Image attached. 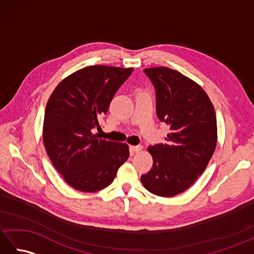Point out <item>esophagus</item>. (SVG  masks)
Listing matches in <instances>:
<instances>
[{"mask_svg":"<svg viewBox=\"0 0 254 254\" xmlns=\"http://www.w3.org/2000/svg\"><path fill=\"white\" fill-rule=\"evenodd\" d=\"M132 149H133V152L139 153L143 149V146H142V145H135V146H132Z\"/></svg>","mask_w":254,"mask_h":254,"instance_id":"34e87169","label":"esophagus"}]
</instances>
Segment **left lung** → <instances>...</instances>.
<instances>
[{
    "instance_id": "1",
    "label": "left lung",
    "mask_w": 254,
    "mask_h": 254,
    "mask_svg": "<svg viewBox=\"0 0 254 254\" xmlns=\"http://www.w3.org/2000/svg\"><path fill=\"white\" fill-rule=\"evenodd\" d=\"M156 95L159 121L170 126L166 143L148 147L153 168L142 175L145 189L159 196L185 192L203 174L215 152L217 122L201 86L168 67L145 68Z\"/></svg>"
}]
</instances>
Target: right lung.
<instances>
[{"mask_svg":"<svg viewBox=\"0 0 254 254\" xmlns=\"http://www.w3.org/2000/svg\"><path fill=\"white\" fill-rule=\"evenodd\" d=\"M133 68L93 65L57 86L45 110L44 144L53 166L69 186L102 190L115 180L130 153L124 143L98 139L93 130Z\"/></svg>","mask_w":254,"mask_h":254,"instance_id":"right-lung-1","label":"right lung"}]
</instances>
